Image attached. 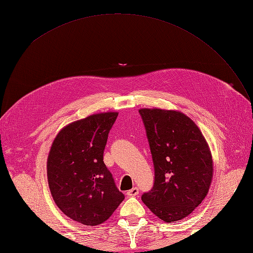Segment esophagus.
<instances>
[{
    "label": "esophagus",
    "instance_id": "34e87169",
    "mask_svg": "<svg viewBox=\"0 0 253 253\" xmlns=\"http://www.w3.org/2000/svg\"><path fill=\"white\" fill-rule=\"evenodd\" d=\"M139 193V189L137 187H133L132 189H130V190H128L127 191V196L128 197H135V196H137Z\"/></svg>",
    "mask_w": 253,
    "mask_h": 253
}]
</instances>
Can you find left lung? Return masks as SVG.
I'll return each instance as SVG.
<instances>
[{"instance_id":"obj_1","label":"left lung","mask_w":253,"mask_h":253,"mask_svg":"<svg viewBox=\"0 0 253 253\" xmlns=\"http://www.w3.org/2000/svg\"><path fill=\"white\" fill-rule=\"evenodd\" d=\"M154 164L143 203L161 221L187 217L207 197L213 178L209 144L191 118L173 110L140 109Z\"/></svg>"}]
</instances>
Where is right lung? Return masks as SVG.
Returning <instances> with one entry per match:
<instances>
[{"label":"right lung","mask_w":253,"mask_h":253,"mask_svg":"<svg viewBox=\"0 0 253 253\" xmlns=\"http://www.w3.org/2000/svg\"><path fill=\"white\" fill-rule=\"evenodd\" d=\"M117 115L98 113L68 124L58 131L47 157L53 200L66 216L87 226L104 223L125 198L103 162Z\"/></svg>","instance_id":"add662e5"}]
</instances>
